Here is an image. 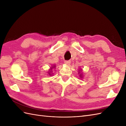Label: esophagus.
Returning <instances> with one entry per match:
<instances>
[{
	"label": "esophagus",
	"mask_w": 126,
	"mask_h": 126,
	"mask_svg": "<svg viewBox=\"0 0 126 126\" xmlns=\"http://www.w3.org/2000/svg\"><path fill=\"white\" fill-rule=\"evenodd\" d=\"M64 63L67 64V65H69L70 63V61L66 60V61H65V62H64Z\"/></svg>",
	"instance_id": "34e87169"
}]
</instances>
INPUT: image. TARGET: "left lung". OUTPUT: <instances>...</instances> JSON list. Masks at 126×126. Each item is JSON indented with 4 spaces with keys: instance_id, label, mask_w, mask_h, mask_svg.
<instances>
[{
    "instance_id": "1",
    "label": "left lung",
    "mask_w": 126,
    "mask_h": 126,
    "mask_svg": "<svg viewBox=\"0 0 126 126\" xmlns=\"http://www.w3.org/2000/svg\"><path fill=\"white\" fill-rule=\"evenodd\" d=\"M78 74L79 75V77L80 78H82L83 76V72L82 71V69H79V70H78Z\"/></svg>"
}]
</instances>
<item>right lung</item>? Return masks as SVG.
Returning a JSON list of instances; mask_svg holds the SVG:
<instances>
[{
  "mask_svg": "<svg viewBox=\"0 0 126 126\" xmlns=\"http://www.w3.org/2000/svg\"><path fill=\"white\" fill-rule=\"evenodd\" d=\"M55 68H56V65H55V64H54V65L50 67V69H49L48 70V75H49V76H52V75H53V73H52V69H53V68H55Z\"/></svg>",
  "mask_w": 126,
  "mask_h": 126,
  "instance_id": "1",
  "label": "right lung"
}]
</instances>
